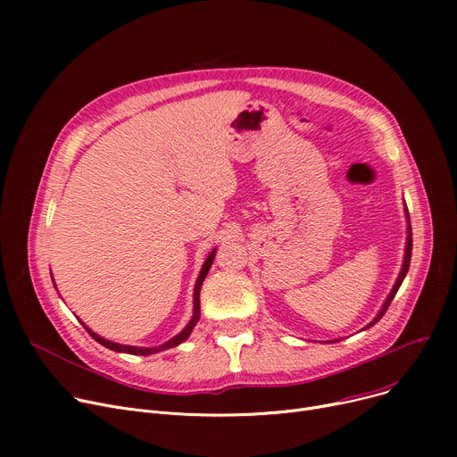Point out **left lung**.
<instances>
[{"mask_svg": "<svg viewBox=\"0 0 457 457\" xmlns=\"http://www.w3.org/2000/svg\"><path fill=\"white\" fill-rule=\"evenodd\" d=\"M405 211V220H407V237H405V252H403V261H402V269H400V274H398V278H396V281H395V285H393V289H391V293H389V296L386 298V302H383V305H381V309L378 311V315L372 319V322H369L363 329H369L370 326H374L383 315H386V311H387V307L391 305V302H393V298H395V295L398 293V289H400V285H402V281H403V278H405V274H407V270H410V262H411V250H413V233H411V222H410V212H407V207L403 209ZM337 341H341V339H337ZM337 341H329V343H337Z\"/></svg>", "mask_w": 457, "mask_h": 457, "instance_id": "1", "label": "left lung"}]
</instances>
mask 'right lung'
Segmentation results:
<instances>
[{
    "label": "right lung",
    "mask_w": 457,
    "mask_h": 457,
    "mask_svg": "<svg viewBox=\"0 0 457 457\" xmlns=\"http://www.w3.org/2000/svg\"><path fill=\"white\" fill-rule=\"evenodd\" d=\"M214 253H216V248L207 255V259H205V262H204V267H202V270H200V276H198V279H196V285H195V298H192V317H190V320H188V324L176 335V337H172L170 341H166V343H162V345H159V346H150V348H146V346H129V345H118V343H112V341H107V339H104L102 335H98L96 331H92L85 322H81L83 324V328L90 333V337L94 339V341H98L102 346H105V348H109V350H114V352H122V353H131V355H152V353H157V352H162V350H168V348H174V346H178V345H181L183 341H187L188 339V335L192 333V329H195V326L198 324V320H200V291H202V283H204V279H205V276H207V272H209V269H211V265H212V261H214ZM54 279V278H52Z\"/></svg>",
    "instance_id": "add662e5"
}]
</instances>
